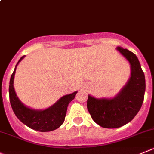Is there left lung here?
<instances>
[{
    "label": "left lung",
    "mask_w": 154,
    "mask_h": 154,
    "mask_svg": "<svg viewBox=\"0 0 154 154\" xmlns=\"http://www.w3.org/2000/svg\"><path fill=\"white\" fill-rule=\"evenodd\" d=\"M131 65V77L122 91L112 99H96L89 95L87 107L97 124L107 128H119L131 122L144 101L145 77L140 62L134 53L116 48Z\"/></svg>",
    "instance_id": "1"
}]
</instances>
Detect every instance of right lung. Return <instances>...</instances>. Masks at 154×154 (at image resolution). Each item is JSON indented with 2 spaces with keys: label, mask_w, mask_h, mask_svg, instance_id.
<instances>
[{
  "label": "right lung",
  "mask_w": 154,
  "mask_h": 154,
  "mask_svg": "<svg viewBox=\"0 0 154 154\" xmlns=\"http://www.w3.org/2000/svg\"><path fill=\"white\" fill-rule=\"evenodd\" d=\"M23 58L24 56L20 58L17 66ZM17 66L11 75L9 85L10 102L15 115L23 124L36 131L45 132L59 128L64 122L67 106L75 98L77 91L62 97L56 103L45 110H35L26 107L18 99L14 88V79Z\"/></svg>",
  "instance_id": "right-lung-1"
}]
</instances>
